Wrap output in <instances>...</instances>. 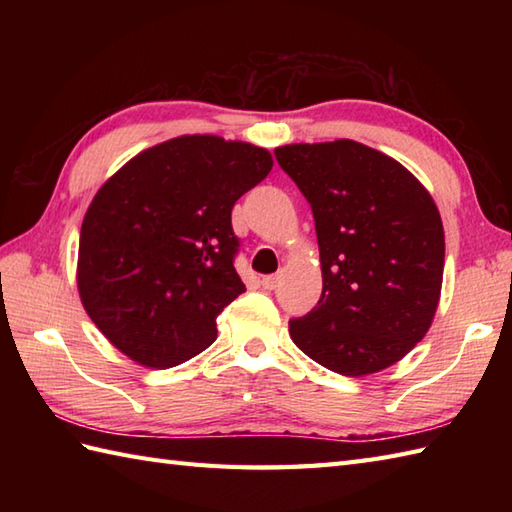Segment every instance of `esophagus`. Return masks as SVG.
Masks as SVG:
<instances>
[{
	"label": "esophagus",
	"mask_w": 512,
	"mask_h": 512,
	"mask_svg": "<svg viewBox=\"0 0 512 512\" xmlns=\"http://www.w3.org/2000/svg\"><path fill=\"white\" fill-rule=\"evenodd\" d=\"M279 281H281L279 273L277 275H268V277L262 279V286H264V290H275L279 286Z\"/></svg>",
	"instance_id": "obj_1"
}]
</instances>
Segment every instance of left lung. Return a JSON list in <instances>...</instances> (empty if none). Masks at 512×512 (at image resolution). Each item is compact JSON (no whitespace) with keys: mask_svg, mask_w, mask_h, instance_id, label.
<instances>
[{"mask_svg":"<svg viewBox=\"0 0 512 512\" xmlns=\"http://www.w3.org/2000/svg\"><path fill=\"white\" fill-rule=\"evenodd\" d=\"M312 206L323 292L290 339L343 376L398 363L436 317L444 273L440 211L398 160L356 140L275 149Z\"/></svg>","mask_w":512,"mask_h":512,"instance_id":"1","label":"left lung"}]
</instances>
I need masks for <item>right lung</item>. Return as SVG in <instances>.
Masks as SVG:
<instances>
[{"mask_svg": "<svg viewBox=\"0 0 512 512\" xmlns=\"http://www.w3.org/2000/svg\"><path fill=\"white\" fill-rule=\"evenodd\" d=\"M270 169L264 147L193 134L140 151L96 191L76 286L116 350L167 369L215 341L217 314L246 290L231 211Z\"/></svg>", "mask_w": 512, "mask_h": 512, "instance_id": "1", "label": "right lung"}]
</instances>
